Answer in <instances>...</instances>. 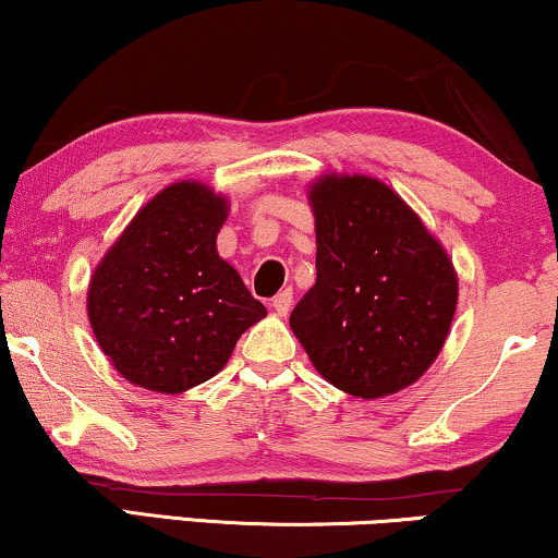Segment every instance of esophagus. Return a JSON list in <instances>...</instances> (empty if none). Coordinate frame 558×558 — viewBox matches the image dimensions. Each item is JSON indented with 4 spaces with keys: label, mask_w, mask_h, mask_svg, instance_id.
I'll list each match as a JSON object with an SVG mask.
<instances>
[{
    "label": "esophagus",
    "mask_w": 558,
    "mask_h": 558,
    "mask_svg": "<svg viewBox=\"0 0 558 558\" xmlns=\"http://www.w3.org/2000/svg\"><path fill=\"white\" fill-rule=\"evenodd\" d=\"M271 307L277 310V315L284 317L289 307H292V289H284V292H279L277 296L271 300Z\"/></svg>",
    "instance_id": "obj_1"
}]
</instances>
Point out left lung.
Listing matches in <instances>:
<instances>
[{
    "instance_id": "left-lung-1",
    "label": "left lung",
    "mask_w": 558,
    "mask_h": 558,
    "mask_svg": "<svg viewBox=\"0 0 558 558\" xmlns=\"http://www.w3.org/2000/svg\"><path fill=\"white\" fill-rule=\"evenodd\" d=\"M317 281L289 325L319 376L357 399L418 380L445 345L457 274L439 241L391 187L327 174L310 190Z\"/></svg>"
}]
</instances>
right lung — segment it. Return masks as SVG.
Listing matches in <instances>:
<instances>
[{
  "label": "right lung",
  "instance_id": "add662e5",
  "mask_svg": "<svg viewBox=\"0 0 558 558\" xmlns=\"http://www.w3.org/2000/svg\"><path fill=\"white\" fill-rule=\"evenodd\" d=\"M226 197L178 182L151 197L98 264L88 319L113 368L157 393L216 376L235 342L266 317L239 271L218 256Z\"/></svg>",
  "mask_w": 558,
  "mask_h": 558
}]
</instances>
